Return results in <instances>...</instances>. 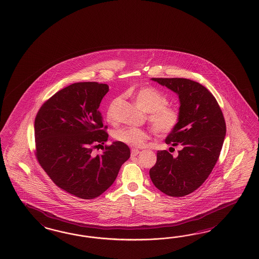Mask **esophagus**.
<instances>
[{
  "label": "esophagus",
  "mask_w": 259,
  "mask_h": 259,
  "mask_svg": "<svg viewBox=\"0 0 259 259\" xmlns=\"http://www.w3.org/2000/svg\"><path fill=\"white\" fill-rule=\"evenodd\" d=\"M140 153V150H136V149H134V150H132V157H134V156H136V155H138Z\"/></svg>",
  "instance_id": "1"
}]
</instances>
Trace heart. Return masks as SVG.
Instances as JSON below:
<instances>
[{"mask_svg":"<svg viewBox=\"0 0 259 259\" xmlns=\"http://www.w3.org/2000/svg\"><path fill=\"white\" fill-rule=\"evenodd\" d=\"M136 104L145 111L150 112L149 121L153 132L161 136L171 134L181 120L180 110L168 106L167 96L153 87H143L133 92ZM112 102L107 110V117L112 119ZM113 137L119 142L134 148H141L150 138V133L140 127L126 126L114 132Z\"/></svg>","mask_w":259,"mask_h":259,"instance_id":"b5f03b06","label":"heart"}]
</instances>
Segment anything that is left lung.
<instances>
[{
    "instance_id": "left-lung-1",
    "label": "left lung",
    "mask_w": 259,
    "mask_h": 259,
    "mask_svg": "<svg viewBox=\"0 0 259 259\" xmlns=\"http://www.w3.org/2000/svg\"><path fill=\"white\" fill-rule=\"evenodd\" d=\"M151 80L179 97L181 120L166 144L182 149L177 157L158 150L150 179L165 194L182 197L197 190L215 166L225 138V119L214 96L201 83L185 78Z\"/></svg>"
}]
</instances>
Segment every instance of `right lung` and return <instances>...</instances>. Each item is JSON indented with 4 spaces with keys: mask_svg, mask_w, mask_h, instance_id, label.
Listing matches in <instances>:
<instances>
[{
    "mask_svg": "<svg viewBox=\"0 0 259 259\" xmlns=\"http://www.w3.org/2000/svg\"><path fill=\"white\" fill-rule=\"evenodd\" d=\"M107 83H74L44 103L34 123L36 158L60 189L82 199H93L115 181L131 156L124 143L92 150L108 141L107 125L99 111Z\"/></svg>",
    "mask_w": 259,
    "mask_h": 259,
    "instance_id": "add662e5",
    "label": "right lung"
}]
</instances>
